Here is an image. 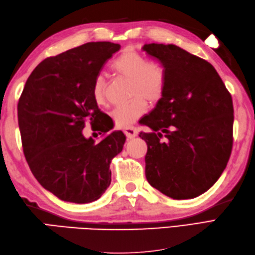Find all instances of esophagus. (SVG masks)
<instances>
[{"label":"esophagus","instance_id":"34e87169","mask_svg":"<svg viewBox=\"0 0 255 255\" xmlns=\"http://www.w3.org/2000/svg\"><path fill=\"white\" fill-rule=\"evenodd\" d=\"M124 132L128 139H133L138 136V130L136 127H126L124 129Z\"/></svg>","mask_w":255,"mask_h":255}]
</instances>
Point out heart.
I'll use <instances>...</instances> for the list:
<instances>
[{
	"label": "heart",
	"instance_id": "obj_1",
	"mask_svg": "<svg viewBox=\"0 0 255 255\" xmlns=\"http://www.w3.org/2000/svg\"><path fill=\"white\" fill-rule=\"evenodd\" d=\"M112 70L123 78L130 80L129 95L132 99L116 106L111 117L117 126L129 127L147 111L149 104H156L164 95L165 74L163 68L148 62L142 53L126 48L111 64ZM92 96L99 106L107 104V82L103 75H97L92 85Z\"/></svg>",
	"mask_w": 255,
	"mask_h": 255
}]
</instances>
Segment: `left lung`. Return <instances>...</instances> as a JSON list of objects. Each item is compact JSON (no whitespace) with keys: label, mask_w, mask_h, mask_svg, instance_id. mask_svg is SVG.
<instances>
[{"label":"left lung","mask_w":255,"mask_h":255,"mask_svg":"<svg viewBox=\"0 0 255 255\" xmlns=\"http://www.w3.org/2000/svg\"><path fill=\"white\" fill-rule=\"evenodd\" d=\"M142 49L165 74L163 97L142 119L152 132L139 134L148 144L145 177L173 199L197 197L217 182L230 158L231 95L204 59L175 45L149 44Z\"/></svg>","instance_id":"8db88e82"}]
</instances>
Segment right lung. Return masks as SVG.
<instances>
[{"instance_id": "right-lung-1", "label": "right lung", "mask_w": 255, "mask_h": 255, "mask_svg": "<svg viewBox=\"0 0 255 255\" xmlns=\"http://www.w3.org/2000/svg\"><path fill=\"white\" fill-rule=\"evenodd\" d=\"M119 49L121 45L110 41L88 42L47 58L31 72L19 97L18 126L27 163L40 185L64 202L99 199L112 181L111 162L126 141L122 131L108 133L99 143L82 133L86 123L103 134L113 128L93 100L92 85Z\"/></svg>"}]
</instances>
